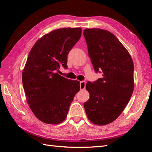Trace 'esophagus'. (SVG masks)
<instances>
[{"label": "esophagus", "instance_id": "34e87169", "mask_svg": "<svg viewBox=\"0 0 152 152\" xmlns=\"http://www.w3.org/2000/svg\"><path fill=\"white\" fill-rule=\"evenodd\" d=\"M80 88L81 90L84 89L86 88V82L85 81H80Z\"/></svg>", "mask_w": 152, "mask_h": 152}]
</instances>
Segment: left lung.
Returning a JSON list of instances; mask_svg holds the SVG:
<instances>
[{
	"label": "left lung",
	"mask_w": 152,
	"mask_h": 152,
	"mask_svg": "<svg viewBox=\"0 0 152 152\" xmlns=\"http://www.w3.org/2000/svg\"><path fill=\"white\" fill-rule=\"evenodd\" d=\"M84 35L95 72H103V78L87 82L90 97L84 108L92 123L107 125L118 117L131 99L134 63L128 50L109 31L86 28Z\"/></svg>",
	"instance_id": "obj_1"
}]
</instances>
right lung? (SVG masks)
Here are the masks:
<instances>
[{
  "label": "right lung",
  "mask_w": 152,
  "mask_h": 152,
  "mask_svg": "<svg viewBox=\"0 0 152 152\" xmlns=\"http://www.w3.org/2000/svg\"><path fill=\"white\" fill-rule=\"evenodd\" d=\"M81 28L53 30L40 38L29 53L22 73L26 102L42 122L58 124L66 117L80 82L69 80L56 72L67 68L68 53L81 37Z\"/></svg>",
  "instance_id": "right-lung-1"
}]
</instances>
